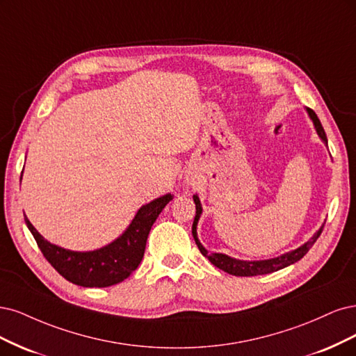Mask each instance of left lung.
<instances>
[{"label": "left lung", "mask_w": 356, "mask_h": 356, "mask_svg": "<svg viewBox=\"0 0 356 356\" xmlns=\"http://www.w3.org/2000/svg\"><path fill=\"white\" fill-rule=\"evenodd\" d=\"M307 112H309V117L312 118L314 124H315V129L319 134L321 139H323L325 143H327V136H325V131L323 129V125H321L316 113L307 108ZM193 202H195V207H197V214H195V219H193V225H192V235H193V239L195 243H197L200 251L202 253V256L207 257L213 265L216 268H219L227 273L231 275H235V277H254V275H266V273H270V272H275V270H280L282 268H286L293 265V263H296L297 260H300L309 250H311V247L316 243V239L319 238L321 232H323V227L319 229V231L307 241L306 244H303L302 247H299L294 251H290V253L286 254H282L280 257H275V259H269V260H260V261H244V260H236V259H232L229 257L226 254H220V253H209L207 250H205L202 247V244L200 243V239L197 236V225H198V220H200V216L202 213V209H201V202H200V198L197 197V195H193Z\"/></svg>", "instance_id": "8db88e82"}]
</instances>
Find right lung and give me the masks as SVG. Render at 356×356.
I'll list each match as a JSON object with an SVG mask.
<instances>
[{
    "label": "right lung",
    "instance_id": "right-lung-1",
    "mask_svg": "<svg viewBox=\"0 0 356 356\" xmlns=\"http://www.w3.org/2000/svg\"><path fill=\"white\" fill-rule=\"evenodd\" d=\"M173 200L170 193L156 198L137 211L130 226L118 239L96 251L65 250L45 241L26 219V226L35 238L44 257L65 280L81 286H111L129 278L140 265L147 235L159 213Z\"/></svg>",
    "mask_w": 356,
    "mask_h": 356
}]
</instances>
